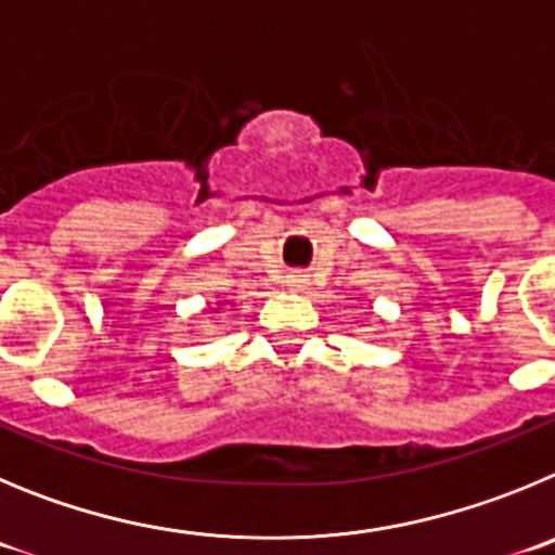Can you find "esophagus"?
<instances>
[{
    "mask_svg": "<svg viewBox=\"0 0 555 555\" xmlns=\"http://www.w3.org/2000/svg\"><path fill=\"white\" fill-rule=\"evenodd\" d=\"M307 276L304 273H293V276H287V289H293V293H301V289H307Z\"/></svg>",
    "mask_w": 555,
    "mask_h": 555,
    "instance_id": "1",
    "label": "esophagus"
}]
</instances>
